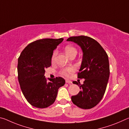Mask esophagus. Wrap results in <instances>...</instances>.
I'll return each instance as SVG.
<instances>
[{
	"label": "esophagus",
	"mask_w": 129,
	"mask_h": 129,
	"mask_svg": "<svg viewBox=\"0 0 129 129\" xmlns=\"http://www.w3.org/2000/svg\"><path fill=\"white\" fill-rule=\"evenodd\" d=\"M65 82H66V83H68V84H70V85L72 84V82L71 81H69V80H67L66 81H65Z\"/></svg>",
	"instance_id": "1"
}]
</instances>
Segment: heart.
<instances>
[{
    "label": "heart",
    "mask_w": 129,
    "mask_h": 129,
    "mask_svg": "<svg viewBox=\"0 0 129 129\" xmlns=\"http://www.w3.org/2000/svg\"><path fill=\"white\" fill-rule=\"evenodd\" d=\"M65 52L67 54V56H69V57H71L73 55H76L77 53V51L76 48L73 46H71V45H67V46L65 47ZM57 54V50H54L53 52V53H52V61H54L56 58ZM75 71V68L73 67H69L62 69L60 71V73L62 76H66V77H69V76H71V74L74 72Z\"/></svg>",
    "instance_id": "1"
}]
</instances>
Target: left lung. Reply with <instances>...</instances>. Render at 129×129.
Listing matches in <instances>:
<instances>
[{
  "instance_id": "1",
  "label": "left lung",
  "mask_w": 129,
  "mask_h": 129,
  "mask_svg": "<svg viewBox=\"0 0 129 129\" xmlns=\"http://www.w3.org/2000/svg\"><path fill=\"white\" fill-rule=\"evenodd\" d=\"M81 47L83 58L78 78H84V84L73 83L80 86L81 91L72 96L73 103L83 109L94 108L102 100L110 75L108 56L94 39L86 36L70 37L67 40Z\"/></svg>"
}]
</instances>
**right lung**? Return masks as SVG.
Wrapping results in <instances>:
<instances>
[{"label":"right lung","mask_w":129,"mask_h":129,"mask_svg":"<svg viewBox=\"0 0 129 129\" xmlns=\"http://www.w3.org/2000/svg\"><path fill=\"white\" fill-rule=\"evenodd\" d=\"M64 40L43 39L30 43L18 58L17 73L21 90L27 101L36 108H45L55 101L58 89L65 81L45 77V69L51 66L53 50Z\"/></svg>","instance_id":"obj_1"}]
</instances>
